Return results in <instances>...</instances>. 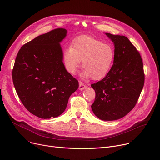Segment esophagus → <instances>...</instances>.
<instances>
[{"label": "esophagus", "mask_w": 160, "mask_h": 160, "mask_svg": "<svg viewBox=\"0 0 160 160\" xmlns=\"http://www.w3.org/2000/svg\"><path fill=\"white\" fill-rule=\"evenodd\" d=\"M86 88H87V85H86L85 83H83L82 82H79V89L80 90H83V89H84Z\"/></svg>", "instance_id": "obj_1"}]
</instances>
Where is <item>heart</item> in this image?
Returning <instances> with one entry per match:
<instances>
[{
  "label": "heart",
  "instance_id": "1",
  "mask_svg": "<svg viewBox=\"0 0 160 160\" xmlns=\"http://www.w3.org/2000/svg\"><path fill=\"white\" fill-rule=\"evenodd\" d=\"M115 58V50L110 44L88 36L76 38L71 47L63 50V61L66 70L72 74L77 73L81 65L82 77L100 80L110 71Z\"/></svg>",
  "mask_w": 160,
  "mask_h": 160
}]
</instances>
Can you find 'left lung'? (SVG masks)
Returning <instances> with one entry per match:
<instances>
[{"instance_id": "8db88e82", "label": "left lung", "mask_w": 160, "mask_h": 160, "mask_svg": "<svg viewBox=\"0 0 160 160\" xmlns=\"http://www.w3.org/2000/svg\"><path fill=\"white\" fill-rule=\"evenodd\" d=\"M106 35L113 42V65L106 77L91 86L95 91L92 110L100 119L114 121L127 115L136 106L145 82L139 52L124 36Z\"/></svg>"}]
</instances>
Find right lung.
<instances>
[{"label": "right lung", "mask_w": 160, "mask_h": 160, "mask_svg": "<svg viewBox=\"0 0 160 160\" xmlns=\"http://www.w3.org/2000/svg\"><path fill=\"white\" fill-rule=\"evenodd\" d=\"M67 30L56 28L24 44L12 71L13 85L21 101L41 119L60 115L78 82L67 71L60 43Z\"/></svg>", "instance_id": "add662e5"}]
</instances>
